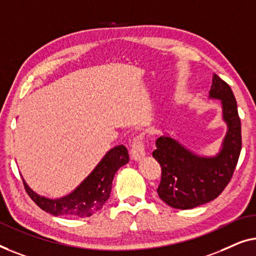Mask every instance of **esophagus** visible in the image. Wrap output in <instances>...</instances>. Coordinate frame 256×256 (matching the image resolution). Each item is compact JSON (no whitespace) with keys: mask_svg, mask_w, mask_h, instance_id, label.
I'll list each match as a JSON object with an SVG mask.
<instances>
[{"mask_svg":"<svg viewBox=\"0 0 256 256\" xmlns=\"http://www.w3.org/2000/svg\"><path fill=\"white\" fill-rule=\"evenodd\" d=\"M145 156V148H144V142L142 136L134 139V142L132 144L131 148V158L134 161H140L142 158Z\"/></svg>","mask_w":256,"mask_h":256,"instance_id":"obj_1","label":"esophagus"}]
</instances>
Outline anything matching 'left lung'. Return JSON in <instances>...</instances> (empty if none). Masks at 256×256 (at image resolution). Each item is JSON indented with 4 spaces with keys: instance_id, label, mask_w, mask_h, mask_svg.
<instances>
[{
    "instance_id": "8db88e82",
    "label": "left lung",
    "mask_w": 256,
    "mask_h": 256,
    "mask_svg": "<svg viewBox=\"0 0 256 256\" xmlns=\"http://www.w3.org/2000/svg\"><path fill=\"white\" fill-rule=\"evenodd\" d=\"M208 98L219 100L228 131L216 156H200L174 136L158 138L152 153L161 166L158 195L174 208H192L220 195L228 184L241 150V123L236 97L230 86L218 75L212 78Z\"/></svg>"
}]
</instances>
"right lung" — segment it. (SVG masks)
Listing matches in <instances>:
<instances>
[{
    "mask_svg": "<svg viewBox=\"0 0 256 256\" xmlns=\"http://www.w3.org/2000/svg\"><path fill=\"white\" fill-rule=\"evenodd\" d=\"M128 152L124 145L114 146L102 158L92 172L73 192L59 198H48L34 192L23 178L28 195L44 210L53 216L90 217L109 200L114 176L118 169L128 162Z\"/></svg>",
    "mask_w": 256,
    "mask_h": 256,
    "instance_id": "right-lung-1",
    "label": "right lung"
}]
</instances>
